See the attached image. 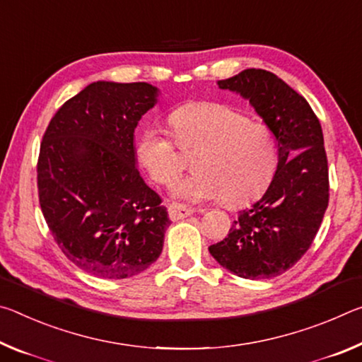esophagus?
<instances>
[{
    "label": "esophagus",
    "mask_w": 362,
    "mask_h": 362,
    "mask_svg": "<svg viewBox=\"0 0 362 362\" xmlns=\"http://www.w3.org/2000/svg\"><path fill=\"white\" fill-rule=\"evenodd\" d=\"M192 213H194L192 206H187L185 204L171 202L168 205V216H170V220H173V221H177V220H182V218L191 216Z\"/></svg>",
    "instance_id": "obj_1"
}]
</instances>
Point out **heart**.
<instances>
[{"label": "heart", "mask_w": 362, "mask_h": 362, "mask_svg": "<svg viewBox=\"0 0 362 362\" xmlns=\"http://www.w3.org/2000/svg\"><path fill=\"white\" fill-rule=\"evenodd\" d=\"M175 140L157 125L142 129L136 158L153 182L171 185L185 167L181 152L195 151L194 173L175 186L187 200H218L242 206L262 197L277 168L269 128L216 103H194L168 115ZM178 146H176L175 144Z\"/></svg>", "instance_id": "obj_1"}]
</instances>
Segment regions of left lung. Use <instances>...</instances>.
Segmentation results:
<instances>
[{
	"mask_svg": "<svg viewBox=\"0 0 362 362\" xmlns=\"http://www.w3.org/2000/svg\"><path fill=\"white\" fill-rule=\"evenodd\" d=\"M218 86L250 100L274 136L279 163L263 197L209 250L235 276L271 279L308 252L329 205L322 128L308 100L268 70L247 69Z\"/></svg>",
	"mask_w": 362,
	"mask_h": 362,
	"instance_id": "obj_1",
	"label": "left lung"
}]
</instances>
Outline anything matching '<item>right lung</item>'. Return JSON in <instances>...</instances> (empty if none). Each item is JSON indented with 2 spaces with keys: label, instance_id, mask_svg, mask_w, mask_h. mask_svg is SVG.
I'll return each instance as SVG.
<instances>
[{
  "label": "right lung",
  "instance_id": "add662e5",
  "mask_svg": "<svg viewBox=\"0 0 362 362\" xmlns=\"http://www.w3.org/2000/svg\"><path fill=\"white\" fill-rule=\"evenodd\" d=\"M149 83H91L59 107L40 144V206L56 244L88 274L125 279L157 262L170 226L136 168L134 128Z\"/></svg>",
  "mask_w": 362,
  "mask_h": 362
}]
</instances>
